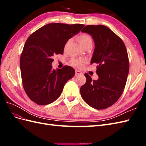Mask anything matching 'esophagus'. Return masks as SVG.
<instances>
[{
  "instance_id": "obj_1",
  "label": "esophagus",
  "mask_w": 146,
  "mask_h": 146,
  "mask_svg": "<svg viewBox=\"0 0 146 146\" xmlns=\"http://www.w3.org/2000/svg\"><path fill=\"white\" fill-rule=\"evenodd\" d=\"M82 73L80 71L77 70H75V75H76V76L80 75H82Z\"/></svg>"
}]
</instances>
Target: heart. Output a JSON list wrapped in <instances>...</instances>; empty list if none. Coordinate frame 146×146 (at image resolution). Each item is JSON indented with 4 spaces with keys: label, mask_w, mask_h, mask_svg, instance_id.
Returning <instances> with one entry per match:
<instances>
[{
    "label": "heart",
    "mask_w": 146,
    "mask_h": 146,
    "mask_svg": "<svg viewBox=\"0 0 146 146\" xmlns=\"http://www.w3.org/2000/svg\"><path fill=\"white\" fill-rule=\"evenodd\" d=\"M76 39L80 43V44L82 46V47H84L85 46L88 44H92V39L91 38V36L88 35V34H81V35L77 36ZM69 41H68L66 42V46L68 44ZM85 60L77 58H74L70 61V64L71 65H73V66H76L77 68H82L83 65L85 64Z\"/></svg>",
    "instance_id": "heart-1"
}]
</instances>
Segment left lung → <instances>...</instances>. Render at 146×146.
Masks as SVG:
<instances>
[{"label": "left lung", "mask_w": 146, "mask_h": 146, "mask_svg": "<svg viewBox=\"0 0 146 146\" xmlns=\"http://www.w3.org/2000/svg\"><path fill=\"white\" fill-rule=\"evenodd\" d=\"M82 32L90 35L95 42L91 64L97 63V80L85 73L86 82L80 88L82 98L97 110L111 106L125 86L129 71L127 51L123 41L107 26H86Z\"/></svg>", "instance_id": "left-lung-1"}]
</instances>
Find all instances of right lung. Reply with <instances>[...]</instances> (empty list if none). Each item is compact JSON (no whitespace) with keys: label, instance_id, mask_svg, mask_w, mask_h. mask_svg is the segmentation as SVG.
Returning <instances> with one entry per match:
<instances>
[{"label":"right lung","instance_id":"add662e5","mask_svg":"<svg viewBox=\"0 0 146 146\" xmlns=\"http://www.w3.org/2000/svg\"><path fill=\"white\" fill-rule=\"evenodd\" d=\"M84 24L50 23L29 36L20 58L22 82L28 97L39 105H48L61 95L64 85L75 76L72 67L52 69V56L63 53L70 38Z\"/></svg>","mask_w":146,"mask_h":146}]
</instances>
